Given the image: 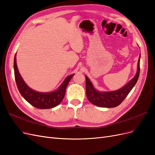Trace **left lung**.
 <instances>
[{"label":"left lung","mask_w":155,"mask_h":155,"mask_svg":"<svg viewBox=\"0 0 155 155\" xmlns=\"http://www.w3.org/2000/svg\"><path fill=\"white\" fill-rule=\"evenodd\" d=\"M140 54L138 61L137 72L134 78L127 83L117 91L110 92L98 91L94 87L90 79L86 76V94L88 100L97 107L112 108L118 106L137 83L140 74Z\"/></svg>","instance_id":"obj_1"}]
</instances>
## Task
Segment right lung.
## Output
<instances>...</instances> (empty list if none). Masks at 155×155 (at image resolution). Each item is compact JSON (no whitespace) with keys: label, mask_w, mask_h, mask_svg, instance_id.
I'll return each instance as SVG.
<instances>
[{"label":"right lung","mask_w":155,"mask_h":155,"mask_svg":"<svg viewBox=\"0 0 155 155\" xmlns=\"http://www.w3.org/2000/svg\"><path fill=\"white\" fill-rule=\"evenodd\" d=\"M16 55L17 53L14 58V74H15V79L18 90L21 93V96L30 104L37 109H51L58 106L63 100L67 87L74 74L67 76L60 87L54 92H40L35 91L26 85L18 72L17 65Z\"/></svg>","instance_id":"obj_1"}]
</instances>
